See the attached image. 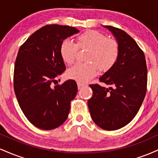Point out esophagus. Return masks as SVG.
<instances>
[{"label": "esophagus", "mask_w": 158, "mask_h": 158, "mask_svg": "<svg viewBox=\"0 0 158 158\" xmlns=\"http://www.w3.org/2000/svg\"><path fill=\"white\" fill-rule=\"evenodd\" d=\"M77 85H78V88H81V87H83L84 85H85V84H83V83H80V82H77Z\"/></svg>", "instance_id": "obj_1"}]
</instances>
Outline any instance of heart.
Segmentation results:
<instances>
[{
  "label": "heart",
  "mask_w": 158,
  "mask_h": 158,
  "mask_svg": "<svg viewBox=\"0 0 158 158\" xmlns=\"http://www.w3.org/2000/svg\"><path fill=\"white\" fill-rule=\"evenodd\" d=\"M76 44L70 40H64L60 46V55L67 64H72L77 58L78 49L88 50L86 63H79L68 70V77L85 83L97 75L99 70L107 72L117 63L119 49L117 41L108 39L105 34L97 30H88L76 39Z\"/></svg>",
  "instance_id": "1"
}]
</instances>
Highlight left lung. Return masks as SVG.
Returning <instances> with one entry per match:
<instances>
[{
    "label": "left lung",
    "instance_id": "8db88e82",
    "mask_svg": "<svg viewBox=\"0 0 158 158\" xmlns=\"http://www.w3.org/2000/svg\"><path fill=\"white\" fill-rule=\"evenodd\" d=\"M104 27L117 39L119 57L113 68L99 78L112 87L90 85L93 96L88 105L94 122L114 131L126 126L138 112L146 93L147 67L143 50L131 36L119 28Z\"/></svg>",
    "mask_w": 158,
    "mask_h": 158
}]
</instances>
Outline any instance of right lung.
<instances>
[{"label": "right lung", "instance_id": "add662e5", "mask_svg": "<svg viewBox=\"0 0 158 158\" xmlns=\"http://www.w3.org/2000/svg\"><path fill=\"white\" fill-rule=\"evenodd\" d=\"M79 32L73 27L46 25L32 34L18 52L13 78L16 98L27 119L41 129H54L68 118L77 82L70 79L54 87L52 83L66 69L61 42Z\"/></svg>", "mask_w": 158, "mask_h": 158}]
</instances>
